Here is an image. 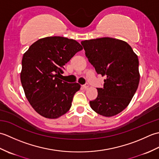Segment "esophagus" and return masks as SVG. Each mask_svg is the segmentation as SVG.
Instances as JSON below:
<instances>
[{"label":"esophagus","mask_w":159,"mask_h":159,"mask_svg":"<svg viewBox=\"0 0 159 159\" xmlns=\"http://www.w3.org/2000/svg\"><path fill=\"white\" fill-rule=\"evenodd\" d=\"M83 88L85 89H87L88 88V87H89V85H88V83H85V85H83Z\"/></svg>","instance_id":"34e87169"}]
</instances>
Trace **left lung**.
I'll return each mask as SVG.
<instances>
[{
	"label": "left lung",
	"mask_w": 159,
	"mask_h": 159,
	"mask_svg": "<svg viewBox=\"0 0 159 159\" xmlns=\"http://www.w3.org/2000/svg\"><path fill=\"white\" fill-rule=\"evenodd\" d=\"M81 44L97 74L106 77L90 106L101 116H116L126 109L139 85L138 57L128 43L117 39L85 40Z\"/></svg>",
	"instance_id": "8db88e82"
}]
</instances>
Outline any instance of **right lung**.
Here are the masks:
<instances>
[{
	"mask_svg": "<svg viewBox=\"0 0 159 159\" xmlns=\"http://www.w3.org/2000/svg\"><path fill=\"white\" fill-rule=\"evenodd\" d=\"M82 49L76 40L53 36L38 39L24 54L22 85L29 103L42 116L56 119L70 110L80 85L60 76L66 64Z\"/></svg>",
	"mask_w": 159,
	"mask_h": 159,
	"instance_id": "1",
	"label": "right lung"
}]
</instances>
